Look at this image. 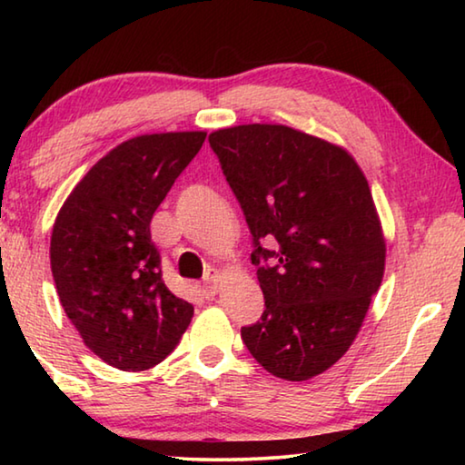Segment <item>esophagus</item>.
Here are the masks:
<instances>
[{"mask_svg": "<svg viewBox=\"0 0 465 465\" xmlns=\"http://www.w3.org/2000/svg\"><path fill=\"white\" fill-rule=\"evenodd\" d=\"M219 282H222V272L217 269H209L207 274H204L203 279V285H201V293L204 297H215L217 291H219Z\"/></svg>", "mask_w": 465, "mask_h": 465, "instance_id": "esophagus-1", "label": "esophagus"}]
</instances>
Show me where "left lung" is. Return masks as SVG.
Segmentation results:
<instances>
[{
  "instance_id": "1",
  "label": "left lung",
  "mask_w": 465,
  "mask_h": 465,
  "mask_svg": "<svg viewBox=\"0 0 465 465\" xmlns=\"http://www.w3.org/2000/svg\"><path fill=\"white\" fill-rule=\"evenodd\" d=\"M209 143L246 215L264 293L262 318L242 328V341L269 373L312 380L355 342L381 285L371 188L344 147L287 124L219 129ZM264 239L280 248L262 249Z\"/></svg>"
}]
</instances>
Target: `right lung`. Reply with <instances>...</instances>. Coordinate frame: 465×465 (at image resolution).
<instances>
[{
    "instance_id": "obj_1",
    "label": "right lung",
    "mask_w": 465,
    "mask_h": 465,
    "mask_svg": "<svg viewBox=\"0 0 465 465\" xmlns=\"http://www.w3.org/2000/svg\"><path fill=\"white\" fill-rule=\"evenodd\" d=\"M207 133L139 135L100 157L63 203L51 271L84 344L121 371H145L176 349L194 308L162 279L149 223Z\"/></svg>"
}]
</instances>
